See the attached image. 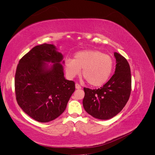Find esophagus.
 Returning <instances> with one entry per match:
<instances>
[{
	"label": "esophagus",
	"mask_w": 155,
	"mask_h": 155,
	"mask_svg": "<svg viewBox=\"0 0 155 155\" xmlns=\"http://www.w3.org/2000/svg\"><path fill=\"white\" fill-rule=\"evenodd\" d=\"M75 86H76V89H81V87L79 85L78 83H76V85H75Z\"/></svg>",
	"instance_id": "1"
}]
</instances>
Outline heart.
<instances>
[{
    "instance_id": "obj_1",
    "label": "heart",
    "mask_w": 155,
    "mask_h": 155,
    "mask_svg": "<svg viewBox=\"0 0 155 155\" xmlns=\"http://www.w3.org/2000/svg\"><path fill=\"white\" fill-rule=\"evenodd\" d=\"M64 68L70 78L80 73L87 83L93 87L105 84L111 76L114 68V60L110 55L97 50H85L74 54V59L68 58Z\"/></svg>"
}]
</instances>
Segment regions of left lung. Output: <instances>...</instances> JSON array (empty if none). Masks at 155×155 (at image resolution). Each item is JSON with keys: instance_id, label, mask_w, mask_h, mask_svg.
I'll return each instance as SVG.
<instances>
[{"instance_id": "left-lung-1", "label": "left lung", "mask_w": 155, "mask_h": 155, "mask_svg": "<svg viewBox=\"0 0 155 155\" xmlns=\"http://www.w3.org/2000/svg\"><path fill=\"white\" fill-rule=\"evenodd\" d=\"M116 69L109 81L98 89L84 88L83 105L88 114L100 120H109L118 114L128 101L131 92L129 64L120 54L114 52Z\"/></svg>"}]
</instances>
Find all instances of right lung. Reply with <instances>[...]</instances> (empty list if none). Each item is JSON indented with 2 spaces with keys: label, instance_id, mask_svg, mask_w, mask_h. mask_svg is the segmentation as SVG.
I'll list each match as a JSON object with an SVG mask.
<instances>
[{
  "label": "right lung",
  "instance_id": "1",
  "mask_svg": "<svg viewBox=\"0 0 155 155\" xmlns=\"http://www.w3.org/2000/svg\"><path fill=\"white\" fill-rule=\"evenodd\" d=\"M63 55L53 45L33 48L20 59L15 76L18 105L31 118L42 123L57 118L66 109L75 83L65 79ZM46 62L54 64L49 67Z\"/></svg>",
  "mask_w": 155,
  "mask_h": 155
}]
</instances>
